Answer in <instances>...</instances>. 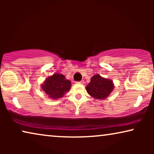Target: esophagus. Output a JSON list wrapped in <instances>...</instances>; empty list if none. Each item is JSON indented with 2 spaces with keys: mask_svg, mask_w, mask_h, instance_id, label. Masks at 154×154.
<instances>
[{
  "mask_svg": "<svg viewBox=\"0 0 154 154\" xmlns=\"http://www.w3.org/2000/svg\"><path fill=\"white\" fill-rule=\"evenodd\" d=\"M78 83H79V84H83V83H84V81H81L78 82Z\"/></svg>",
  "mask_w": 154,
  "mask_h": 154,
  "instance_id": "34e87169",
  "label": "esophagus"
}]
</instances>
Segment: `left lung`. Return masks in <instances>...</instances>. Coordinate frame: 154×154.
Wrapping results in <instances>:
<instances>
[{"label": "left lung", "instance_id": "1", "mask_svg": "<svg viewBox=\"0 0 154 154\" xmlns=\"http://www.w3.org/2000/svg\"><path fill=\"white\" fill-rule=\"evenodd\" d=\"M85 89L92 98L105 100L114 89V84L112 80L105 79L100 75L96 74L90 79V82L86 86Z\"/></svg>", "mask_w": 154, "mask_h": 154}]
</instances>
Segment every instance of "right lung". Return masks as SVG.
<instances>
[{
    "label": "right lung",
    "mask_w": 154,
    "mask_h": 154,
    "mask_svg": "<svg viewBox=\"0 0 154 154\" xmlns=\"http://www.w3.org/2000/svg\"><path fill=\"white\" fill-rule=\"evenodd\" d=\"M41 89L52 100L62 98L71 89V83L61 73H54L46 79L41 85Z\"/></svg>",
    "instance_id": "add662e5"
}]
</instances>
